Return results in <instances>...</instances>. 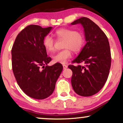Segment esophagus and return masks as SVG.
Listing matches in <instances>:
<instances>
[{"mask_svg":"<svg viewBox=\"0 0 123 123\" xmlns=\"http://www.w3.org/2000/svg\"><path fill=\"white\" fill-rule=\"evenodd\" d=\"M63 67L64 69H67V68H68V65H65V64H63Z\"/></svg>","mask_w":123,"mask_h":123,"instance_id":"1","label":"esophagus"}]
</instances>
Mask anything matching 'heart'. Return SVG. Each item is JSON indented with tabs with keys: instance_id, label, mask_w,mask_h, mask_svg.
<instances>
[{
	"instance_id": "1",
	"label": "heart",
	"mask_w": 123,
	"mask_h": 123,
	"mask_svg": "<svg viewBox=\"0 0 123 123\" xmlns=\"http://www.w3.org/2000/svg\"><path fill=\"white\" fill-rule=\"evenodd\" d=\"M55 36L59 39L64 40V49L57 53L53 56L55 63L64 64L72 56V50L74 53H78L82 50L85 43V37L82 33L77 32L70 28H62L56 30ZM43 45L47 51L51 53L55 50V41L49 35L45 36L43 40Z\"/></svg>"
}]
</instances>
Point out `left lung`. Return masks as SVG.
<instances>
[{
    "instance_id": "1",
    "label": "left lung",
    "mask_w": 123,
    "mask_h": 123,
    "mask_svg": "<svg viewBox=\"0 0 123 123\" xmlns=\"http://www.w3.org/2000/svg\"><path fill=\"white\" fill-rule=\"evenodd\" d=\"M78 23L84 28L87 43L72 63L85 65H70L68 68L73 72L71 83L75 93L91 96L101 90L108 78L111 60L110 45L105 33L90 19L81 17L71 25Z\"/></svg>"
}]
</instances>
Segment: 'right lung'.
Wrapping results in <instances>:
<instances>
[{"instance_id": "add662e5", "label": "right lung", "mask_w": 123, "mask_h": 123, "mask_svg": "<svg viewBox=\"0 0 123 123\" xmlns=\"http://www.w3.org/2000/svg\"><path fill=\"white\" fill-rule=\"evenodd\" d=\"M52 27L31 25L22 30L12 49V69L18 85L27 95L43 100L53 93L63 67L60 63L47 65L48 57L43 40Z\"/></svg>"}]
</instances>
